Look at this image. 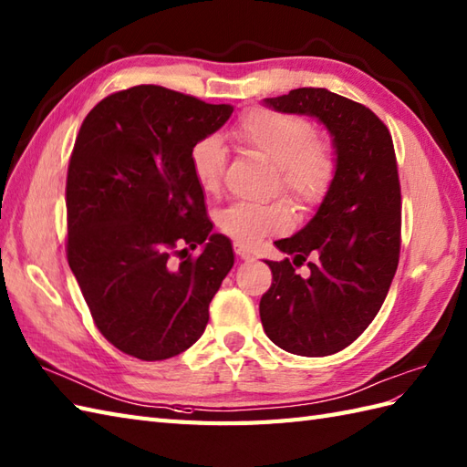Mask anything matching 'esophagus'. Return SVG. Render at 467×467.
<instances>
[{
	"label": "esophagus",
	"instance_id": "1",
	"mask_svg": "<svg viewBox=\"0 0 467 467\" xmlns=\"http://www.w3.org/2000/svg\"><path fill=\"white\" fill-rule=\"evenodd\" d=\"M234 253H236L238 258H243V260H251L253 258V253L248 251V248L243 246V244H234Z\"/></svg>",
	"mask_w": 467,
	"mask_h": 467
}]
</instances>
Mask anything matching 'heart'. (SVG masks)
Wrapping results in <instances>:
<instances>
[{"mask_svg": "<svg viewBox=\"0 0 467 467\" xmlns=\"http://www.w3.org/2000/svg\"><path fill=\"white\" fill-rule=\"evenodd\" d=\"M233 135L244 149L273 162L280 191L298 209L312 211L328 197L338 169L336 150L328 140L314 137L317 131L306 119L256 107L241 115ZM191 167L202 191L219 189L226 167L223 139L216 135L201 139L191 150ZM290 223L292 213L286 202H241L219 214V229L243 246L285 233Z\"/></svg>", "mask_w": 467, "mask_h": 467, "instance_id": "b5f03b06", "label": "heart"}]
</instances>
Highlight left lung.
Masks as SVG:
<instances>
[{
	"label": "left lung",
	"mask_w": 467,
	"mask_h": 467,
	"mask_svg": "<svg viewBox=\"0 0 467 467\" xmlns=\"http://www.w3.org/2000/svg\"><path fill=\"white\" fill-rule=\"evenodd\" d=\"M268 109L308 115L328 129L336 179L305 229L275 244L292 256L275 263L260 320L278 348L328 356L360 336L384 305L400 258L402 194L392 135L368 107L322 87L265 99ZM308 255V277L296 268Z\"/></svg>",
	"instance_id": "left-lung-1"
}]
</instances>
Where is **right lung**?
Returning <instances> with one entry per match:
<instances>
[{"instance_id":"add662e5","label":"right lung","mask_w":467,"mask_h":467,"mask_svg":"<svg viewBox=\"0 0 467 467\" xmlns=\"http://www.w3.org/2000/svg\"><path fill=\"white\" fill-rule=\"evenodd\" d=\"M231 115L233 105L137 85L97 103L75 139L65 189L71 273L99 332L139 360L191 348L234 265L191 167L192 147ZM199 244L197 259L182 256Z\"/></svg>"}]
</instances>
